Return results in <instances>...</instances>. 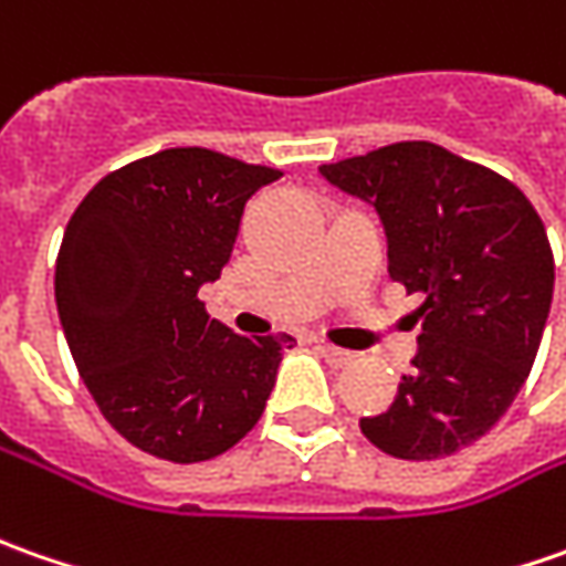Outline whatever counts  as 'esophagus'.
Wrapping results in <instances>:
<instances>
[{
    "label": "esophagus",
    "instance_id": "1",
    "mask_svg": "<svg viewBox=\"0 0 566 566\" xmlns=\"http://www.w3.org/2000/svg\"><path fill=\"white\" fill-rule=\"evenodd\" d=\"M319 354L325 357V360L332 363V366H347V363L354 360V354H350V350L335 347V344H319Z\"/></svg>",
    "mask_w": 566,
    "mask_h": 566
}]
</instances>
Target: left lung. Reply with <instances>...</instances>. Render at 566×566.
Here are the masks:
<instances>
[{"label": "left lung", "instance_id": "8db88e82", "mask_svg": "<svg viewBox=\"0 0 566 566\" xmlns=\"http://www.w3.org/2000/svg\"><path fill=\"white\" fill-rule=\"evenodd\" d=\"M319 171L376 206L391 282L422 294L413 373L363 436L391 458H448L504 417L533 369L555 294L545 224L504 175L429 140Z\"/></svg>", "mask_w": 566, "mask_h": 566}]
</instances>
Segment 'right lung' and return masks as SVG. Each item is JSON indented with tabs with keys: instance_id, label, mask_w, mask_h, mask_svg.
<instances>
[{
	"instance_id": "right-lung-1",
	"label": "right lung",
	"mask_w": 566,
	"mask_h": 566,
	"mask_svg": "<svg viewBox=\"0 0 566 566\" xmlns=\"http://www.w3.org/2000/svg\"><path fill=\"white\" fill-rule=\"evenodd\" d=\"M282 171L175 147L108 171L55 260L71 357L108 426L171 463L234 448L263 417L291 335H234L200 284L231 256L244 203Z\"/></svg>"
}]
</instances>
